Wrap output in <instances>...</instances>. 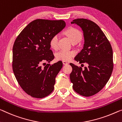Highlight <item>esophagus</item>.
I'll return each instance as SVG.
<instances>
[{"label": "esophagus", "instance_id": "esophagus-1", "mask_svg": "<svg viewBox=\"0 0 122 122\" xmlns=\"http://www.w3.org/2000/svg\"><path fill=\"white\" fill-rule=\"evenodd\" d=\"M63 64L64 65H67L68 64V62H67L66 61H63Z\"/></svg>", "mask_w": 122, "mask_h": 122}]
</instances>
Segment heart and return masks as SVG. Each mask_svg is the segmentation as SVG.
I'll list each match as a JSON object with an SVG mask.
<instances>
[{
  "label": "heart",
  "mask_w": 122,
  "mask_h": 122,
  "mask_svg": "<svg viewBox=\"0 0 122 122\" xmlns=\"http://www.w3.org/2000/svg\"><path fill=\"white\" fill-rule=\"evenodd\" d=\"M65 34L69 37L72 43L79 42L81 40L82 35L81 31L75 28H69L65 31ZM58 35H55L51 39L50 45L51 48L56 50L58 48ZM75 55V52L72 51L60 50L56 54L57 59L63 61H69Z\"/></svg>",
  "instance_id": "heart-1"
}]
</instances>
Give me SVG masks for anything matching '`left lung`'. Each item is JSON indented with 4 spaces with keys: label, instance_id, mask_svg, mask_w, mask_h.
<instances>
[{
    "label": "left lung",
    "instance_id": "1",
    "mask_svg": "<svg viewBox=\"0 0 122 122\" xmlns=\"http://www.w3.org/2000/svg\"><path fill=\"white\" fill-rule=\"evenodd\" d=\"M83 33V48L75 60L87 63L88 66L82 69L70 63L72 71L70 75L73 89L84 97H90L102 90L111 76L113 68V51L105 35L97 24L84 18L73 20Z\"/></svg>",
    "mask_w": 122,
    "mask_h": 122
}]
</instances>
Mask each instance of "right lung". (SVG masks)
I'll return each instance as SVG.
<instances>
[{
    "instance_id": "right-lung-1",
    "label": "right lung",
    "mask_w": 122,
    "mask_h": 122,
    "mask_svg": "<svg viewBox=\"0 0 122 122\" xmlns=\"http://www.w3.org/2000/svg\"><path fill=\"white\" fill-rule=\"evenodd\" d=\"M63 20L37 19L24 28L13 46L12 69L15 77L23 91L31 97L43 98L54 89L56 77L63 66L61 61L47 64L54 59L50 50L51 37L64 28Z\"/></svg>"
}]
</instances>
